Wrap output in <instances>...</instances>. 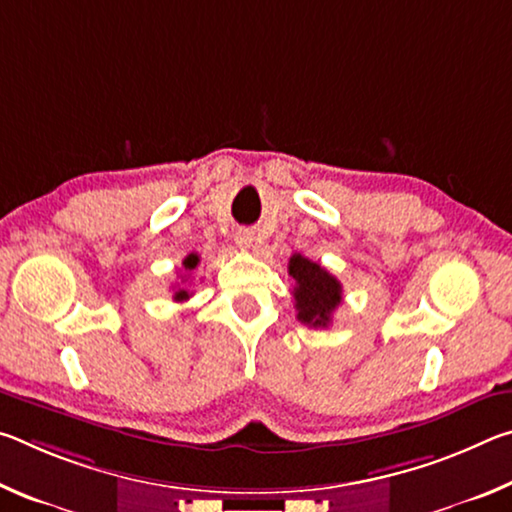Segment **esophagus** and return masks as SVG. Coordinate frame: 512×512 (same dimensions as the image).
<instances>
[{"label": "esophagus", "mask_w": 512, "mask_h": 512, "mask_svg": "<svg viewBox=\"0 0 512 512\" xmlns=\"http://www.w3.org/2000/svg\"><path fill=\"white\" fill-rule=\"evenodd\" d=\"M235 244H237L241 250H248L250 246H253V232H250L248 228H241V230H237V235H235Z\"/></svg>", "instance_id": "1"}]
</instances>
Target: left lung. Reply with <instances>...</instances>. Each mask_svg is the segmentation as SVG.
I'll use <instances>...</instances> for the list:
<instances>
[{
	"mask_svg": "<svg viewBox=\"0 0 512 512\" xmlns=\"http://www.w3.org/2000/svg\"><path fill=\"white\" fill-rule=\"evenodd\" d=\"M289 275L296 282L293 300H296L298 320L309 327H329L336 307L343 302V287L323 266L311 262L305 255H291Z\"/></svg>",
	"mask_w": 512,
	"mask_h": 512,
	"instance_id": "obj_1",
	"label": "left lung"
}]
</instances>
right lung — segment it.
<instances>
[{"label":"right lung","mask_w":512,"mask_h":512,"mask_svg":"<svg viewBox=\"0 0 512 512\" xmlns=\"http://www.w3.org/2000/svg\"><path fill=\"white\" fill-rule=\"evenodd\" d=\"M198 262H201V257H198L196 253H189V255L183 259V268H185L187 273H192L194 268L198 266ZM189 296H192V293H189L187 289H178L176 293H173V300H176V302H183V300H187Z\"/></svg>","instance_id":"add662e5"}]
</instances>
